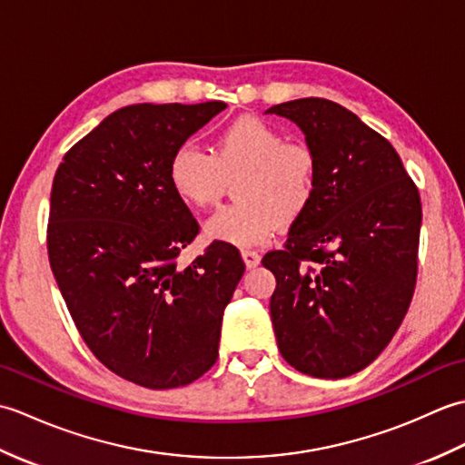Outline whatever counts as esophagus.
I'll list each match as a JSON object with an SVG mask.
<instances>
[{
	"label": "esophagus",
	"instance_id": "obj_1",
	"mask_svg": "<svg viewBox=\"0 0 465 465\" xmlns=\"http://www.w3.org/2000/svg\"><path fill=\"white\" fill-rule=\"evenodd\" d=\"M242 258H243V262H245V265H248V268H255V265H260V262H262V255L255 250H243Z\"/></svg>",
	"mask_w": 465,
	"mask_h": 465
}]
</instances>
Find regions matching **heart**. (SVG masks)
Instances as JSON below:
<instances>
[{
    "label": "heart",
    "instance_id": "1",
    "mask_svg": "<svg viewBox=\"0 0 465 465\" xmlns=\"http://www.w3.org/2000/svg\"><path fill=\"white\" fill-rule=\"evenodd\" d=\"M318 155L308 143L288 142L280 127L242 115L215 135L213 152L193 143L177 145L167 180L180 200L210 207L222 200L227 180L238 203L225 205L205 223L212 240L253 248L270 242L282 223L298 222L318 190Z\"/></svg>",
    "mask_w": 465,
    "mask_h": 465
}]
</instances>
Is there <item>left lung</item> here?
<instances>
[{"mask_svg": "<svg viewBox=\"0 0 465 465\" xmlns=\"http://www.w3.org/2000/svg\"><path fill=\"white\" fill-rule=\"evenodd\" d=\"M318 155V190L282 250L270 313L278 348L313 378H345L383 351L418 280V185L383 135L323 97L273 105Z\"/></svg>", "mask_w": 465, "mask_h": 465, "instance_id": "left-lung-1", "label": "left lung"}]
</instances>
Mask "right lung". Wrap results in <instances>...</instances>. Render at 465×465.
<instances>
[{
    "instance_id": "right-lung-1",
    "label": "right lung",
    "mask_w": 465,
    "mask_h": 465,
    "mask_svg": "<svg viewBox=\"0 0 465 465\" xmlns=\"http://www.w3.org/2000/svg\"><path fill=\"white\" fill-rule=\"evenodd\" d=\"M225 107L140 104L107 115L59 163L47 255L72 320L107 370L150 390L182 388L212 368L225 305L245 263L200 233L167 180L177 145Z\"/></svg>"
}]
</instances>
